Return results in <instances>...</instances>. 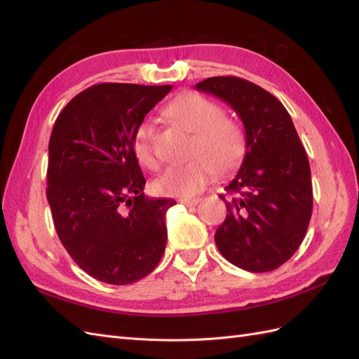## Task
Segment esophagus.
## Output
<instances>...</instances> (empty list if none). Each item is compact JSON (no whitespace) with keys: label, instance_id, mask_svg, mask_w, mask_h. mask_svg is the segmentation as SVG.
<instances>
[{"label":"esophagus","instance_id":"esophagus-1","mask_svg":"<svg viewBox=\"0 0 359 359\" xmlns=\"http://www.w3.org/2000/svg\"><path fill=\"white\" fill-rule=\"evenodd\" d=\"M178 202L181 205H186V206H194V205H198L199 199H180Z\"/></svg>","mask_w":359,"mask_h":359}]
</instances>
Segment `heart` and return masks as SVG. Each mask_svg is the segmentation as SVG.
<instances>
[{"label":"heart","instance_id":"b5f03b06","mask_svg":"<svg viewBox=\"0 0 359 359\" xmlns=\"http://www.w3.org/2000/svg\"><path fill=\"white\" fill-rule=\"evenodd\" d=\"M166 115L190 133V158L182 165L170 166L156 181V190L165 196L190 198L205 189L214 173L229 175L245 154V135L241 124L226 116L223 107L199 93H184L173 99ZM133 151L137 160L151 170H157L161 161L154 147L153 123L144 119L135 128Z\"/></svg>","mask_w":359,"mask_h":359}]
</instances>
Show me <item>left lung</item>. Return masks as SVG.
<instances>
[{"label": "left lung", "mask_w": 359, "mask_h": 359, "mask_svg": "<svg viewBox=\"0 0 359 359\" xmlns=\"http://www.w3.org/2000/svg\"><path fill=\"white\" fill-rule=\"evenodd\" d=\"M219 97L241 118L245 156L220 194L226 219L214 240L224 259L250 273H268L289 260L306 236L313 210L310 163L281 102L235 76L194 86Z\"/></svg>", "instance_id": "left-lung-1"}]
</instances>
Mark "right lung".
Returning <instances> with one entry per match:
<instances>
[{"label":"right lung","instance_id":"obj_1","mask_svg":"<svg viewBox=\"0 0 359 359\" xmlns=\"http://www.w3.org/2000/svg\"><path fill=\"white\" fill-rule=\"evenodd\" d=\"M170 90L94 85L53 124L46 190L53 224L74 262L103 283L132 285L165 253L166 212L177 202L144 194L133 133Z\"/></svg>","mask_w":359,"mask_h":359}]
</instances>
